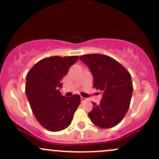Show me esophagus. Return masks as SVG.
I'll use <instances>...</instances> for the list:
<instances>
[{
    "label": "esophagus",
    "mask_w": 159,
    "mask_h": 159,
    "mask_svg": "<svg viewBox=\"0 0 159 159\" xmlns=\"http://www.w3.org/2000/svg\"><path fill=\"white\" fill-rule=\"evenodd\" d=\"M81 102H85L86 100H87V98H84V97H81Z\"/></svg>",
    "instance_id": "esophagus-1"
}]
</instances>
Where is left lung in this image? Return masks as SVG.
Segmentation results:
<instances>
[{
	"label": "left lung",
	"mask_w": 159,
	"mask_h": 159,
	"mask_svg": "<svg viewBox=\"0 0 159 159\" xmlns=\"http://www.w3.org/2000/svg\"><path fill=\"white\" fill-rule=\"evenodd\" d=\"M80 60L90 69L93 87L102 92L100 103L93 102V110L88 114L91 122L103 129L115 126L130 105L133 91L130 73L119 62L104 54H84Z\"/></svg>",
	"instance_id": "obj_1"
}]
</instances>
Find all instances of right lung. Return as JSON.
Returning a JSON list of instances; mask_svg holds the SVG:
<instances>
[{
	"mask_svg": "<svg viewBox=\"0 0 159 159\" xmlns=\"http://www.w3.org/2000/svg\"><path fill=\"white\" fill-rule=\"evenodd\" d=\"M78 56H53L36 63L26 76L25 93L31 110L40 125L50 132L63 130L72 123L81 103L79 95L62 96V79Z\"/></svg>",
	"mask_w": 159,
	"mask_h": 159,
	"instance_id": "right-lung-1",
	"label": "right lung"
}]
</instances>
